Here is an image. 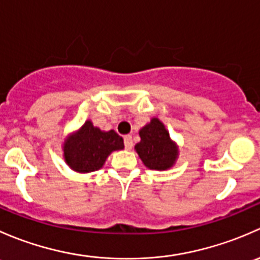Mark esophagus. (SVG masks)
I'll list each match as a JSON object with an SVG mask.
<instances>
[{
    "instance_id": "1",
    "label": "esophagus",
    "mask_w": 260,
    "mask_h": 260,
    "mask_svg": "<svg viewBox=\"0 0 260 260\" xmlns=\"http://www.w3.org/2000/svg\"><path fill=\"white\" fill-rule=\"evenodd\" d=\"M124 146H125V149L132 148V147H133L132 136H125V137H124Z\"/></svg>"
}]
</instances>
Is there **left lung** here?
I'll return each instance as SVG.
<instances>
[{
	"label": "left lung",
	"mask_w": 260,
	"mask_h": 260,
	"mask_svg": "<svg viewBox=\"0 0 260 260\" xmlns=\"http://www.w3.org/2000/svg\"><path fill=\"white\" fill-rule=\"evenodd\" d=\"M140 137L135 149L147 169L166 171L175 166L179 158V146L171 140L169 131L158 118L153 117L141 128Z\"/></svg>",
	"instance_id": "obj_1"
}]
</instances>
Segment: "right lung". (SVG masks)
<instances>
[{
  "mask_svg": "<svg viewBox=\"0 0 260 260\" xmlns=\"http://www.w3.org/2000/svg\"><path fill=\"white\" fill-rule=\"evenodd\" d=\"M123 148V138L113 129L102 131L88 119L65 138L62 157L73 171L89 174L102 169L112 152Z\"/></svg>",
  "mask_w": 260,
  "mask_h": 260,
  "instance_id": "add662e5",
  "label": "right lung"
}]
</instances>
